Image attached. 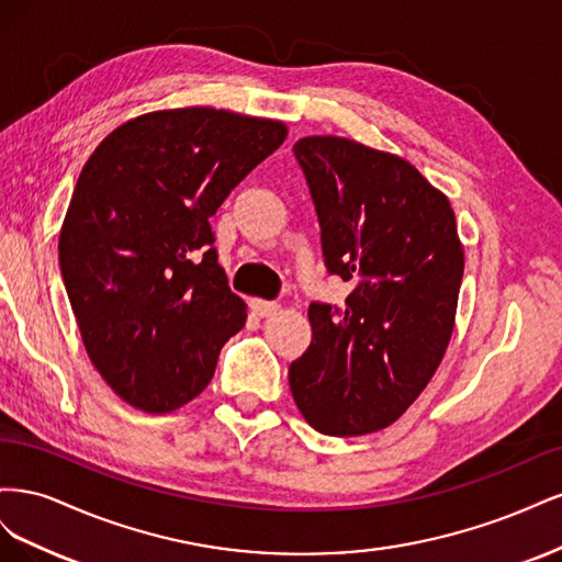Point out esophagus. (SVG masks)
<instances>
[{"instance_id":"esophagus-1","label":"esophagus","mask_w":562,"mask_h":562,"mask_svg":"<svg viewBox=\"0 0 562 562\" xmlns=\"http://www.w3.org/2000/svg\"><path fill=\"white\" fill-rule=\"evenodd\" d=\"M250 310L255 316H274L279 312V304L277 302H267V300H250Z\"/></svg>"}]
</instances>
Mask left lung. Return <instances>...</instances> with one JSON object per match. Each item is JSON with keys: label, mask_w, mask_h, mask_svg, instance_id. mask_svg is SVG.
<instances>
[{"label": "left lung", "mask_w": 562, "mask_h": 562, "mask_svg": "<svg viewBox=\"0 0 562 562\" xmlns=\"http://www.w3.org/2000/svg\"><path fill=\"white\" fill-rule=\"evenodd\" d=\"M345 310L312 302V345L291 363L293 398L321 434L366 436L427 389L450 345L464 246L448 196L389 151L339 135L293 147Z\"/></svg>", "instance_id": "8db88e82"}]
</instances>
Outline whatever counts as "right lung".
<instances>
[{
	"label": "right lung",
	"instance_id": "1",
	"mask_svg": "<svg viewBox=\"0 0 562 562\" xmlns=\"http://www.w3.org/2000/svg\"><path fill=\"white\" fill-rule=\"evenodd\" d=\"M285 135L277 119L159 110L114 128L83 164L58 260L89 359L128 405L164 415L190 403L244 328L209 217Z\"/></svg>",
	"mask_w": 562,
	"mask_h": 562
}]
</instances>
